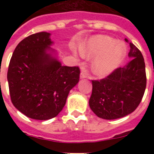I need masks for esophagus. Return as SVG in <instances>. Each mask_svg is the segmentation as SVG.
Instances as JSON below:
<instances>
[{
	"label": "esophagus",
	"instance_id": "obj_1",
	"mask_svg": "<svg viewBox=\"0 0 154 154\" xmlns=\"http://www.w3.org/2000/svg\"><path fill=\"white\" fill-rule=\"evenodd\" d=\"M85 78H87V74L85 72H82L80 73V79H83Z\"/></svg>",
	"mask_w": 154,
	"mask_h": 154
}]
</instances>
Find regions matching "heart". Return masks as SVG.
Returning <instances> with one entry per match:
<instances>
[{
  "instance_id": "1",
  "label": "heart",
  "mask_w": 154,
  "mask_h": 154,
  "mask_svg": "<svg viewBox=\"0 0 154 154\" xmlns=\"http://www.w3.org/2000/svg\"><path fill=\"white\" fill-rule=\"evenodd\" d=\"M83 56L92 58V72L104 77L119 67L126 54V45L106 35L92 37L81 47Z\"/></svg>"
}]
</instances>
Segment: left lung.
I'll list each match as a JSON object with an SVG mask.
<instances>
[{"label": "left lung", "instance_id": "1", "mask_svg": "<svg viewBox=\"0 0 154 154\" xmlns=\"http://www.w3.org/2000/svg\"><path fill=\"white\" fill-rule=\"evenodd\" d=\"M130 46L127 65L116 69L106 79L92 81L89 104L98 117H124L132 113L142 100L146 85L145 62L140 51L131 42Z\"/></svg>", "mask_w": 154, "mask_h": 154}]
</instances>
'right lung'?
Listing matches in <instances>:
<instances>
[{"instance_id": "obj_1", "label": "right lung", "mask_w": 154, "mask_h": 154, "mask_svg": "<svg viewBox=\"0 0 154 154\" xmlns=\"http://www.w3.org/2000/svg\"><path fill=\"white\" fill-rule=\"evenodd\" d=\"M51 33L42 31L23 39L11 58L8 82L16 109L31 119L55 117L79 81V67L64 66L51 46Z\"/></svg>"}]
</instances>
